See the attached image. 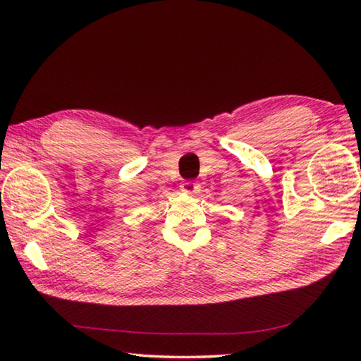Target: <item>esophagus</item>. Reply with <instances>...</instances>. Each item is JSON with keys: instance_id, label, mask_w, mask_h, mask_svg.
Masks as SVG:
<instances>
[{"instance_id": "obj_1", "label": "esophagus", "mask_w": 361, "mask_h": 361, "mask_svg": "<svg viewBox=\"0 0 361 361\" xmlns=\"http://www.w3.org/2000/svg\"><path fill=\"white\" fill-rule=\"evenodd\" d=\"M181 191H185L186 195H195V192L199 191V185L195 181H185L181 185Z\"/></svg>"}]
</instances>
